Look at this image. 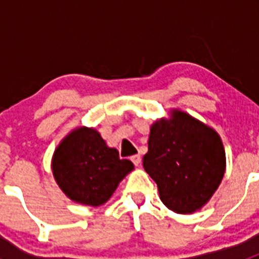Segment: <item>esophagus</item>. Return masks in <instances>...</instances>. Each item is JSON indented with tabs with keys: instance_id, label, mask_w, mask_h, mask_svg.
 I'll use <instances>...</instances> for the list:
<instances>
[{
	"instance_id": "obj_1",
	"label": "esophagus",
	"mask_w": 259,
	"mask_h": 259,
	"mask_svg": "<svg viewBox=\"0 0 259 259\" xmlns=\"http://www.w3.org/2000/svg\"><path fill=\"white\" fill-rule=\"evenodd\" d=\"M130 159H132V161L134 163V165H137V166L142 163V156H140L139 154H135V155H133Z\"/></svg>"
}]
</instances>
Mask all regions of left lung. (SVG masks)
I'll use <instances>...</instances> for the list:
<instances>
[{
	"label": "left lung",
	"instance_id": "left-lung-1",
	"mask_svg": "<svg viewBox=\"0 0 259 259\" xmlns=\"http://www.w3.org/2000/svg\"><path fill=\"white\" fill-rule=\"evenodd\" d=\"M143 165L169 209L192 213L204 205L221 184L226 153L213 129L174 111L171 121L159 120L151 126Z\"/></svg>",
	"mask_w": 259,
	"mask_h": 259
}]
</instances>
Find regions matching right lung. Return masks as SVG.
<instances>
[{
    "label": "right lung",
    "instance_id": "1",
    "mask_svg": "<svg viewBox=\"0 0 259 259\" xmlns=\"http://www.w3.org/2000/svg\"><path fill=\"white\" fill-rule=\"evenodd\" d=\"M134 169L119 151L108 148L96 130L80 127L69 135L52 159V171L59 187L70 199L98 205L113 195L122 178Z\"/></svg>",
    "mask_w": 259,
    "mask_h": 259
}]
</instances>
